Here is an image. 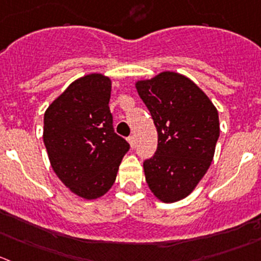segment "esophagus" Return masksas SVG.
<instances>
[{"label":"esophagus","mask_w":261,"mask_h":261,"mask_svg":"<svg viewBox=\"0 0 261 261\" xmlns=\"http://www.w3.org/2000/svg\"><path fill=\"white\" fill-rule=\"evenodd\" d=\"M128 142H129V145H130V147L135 148V146H136L135 136H129V137H128Z\"/></svg>","instance_id":"obj_1"}]
</instances>
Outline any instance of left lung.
<instances>
[{"mask_svg": "<svg viewBox=\"0 0 261 261\" xmlns=\"http://www.w3.org/2000/svg\"><path fill=\"white\" fill-rule=\"evenodd\" d=\"M136 87L158 130V148L143 161L146 182L159 200L175 202L209 169L219 138L218 111L191 79L173 71Z\"/></svg>", "mask_w": 261, "mask_h": 261, "instance_id": "8db88e82", "label": "left lung"}]
</instances>
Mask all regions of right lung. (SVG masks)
I'll return each mask as SVG.
<instances>
[{
	"label": "right lung",
	"mask_w": 261,
	"mask_h": 261,
	"mask_svg": "<svg viewBox=\"0 0 261 261\" xmlns=\"http://www.w3.org/2000/svg\"><path fill=\"white\" fill-rule=\"evenodd\" d=\"M110 95V79L89 74L73 82L44 113L43 142L52 169L87 200L110 190L130 147L114 130Z\"/></svg>",
	"instance_id": "obj_1"
}]
</instances>
